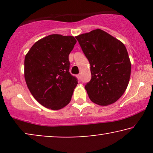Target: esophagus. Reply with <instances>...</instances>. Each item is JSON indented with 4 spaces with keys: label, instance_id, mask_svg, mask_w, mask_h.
Returning <instances> with one entry per match:
<instances>
[{
    "label": "esophagus",
    "instance_id": "34e87169",
    "mask_svg": "<svg viewBox=\"0 0 153 153\" xmlns=\"http://www.w3.org/2000/svg\"><path fill=\"white\" fill-rule=\"evenodd\" d=\"M76 77H77V78H78V79H79L81 78V75L79 74H77V75H76Z\"/></svg>",
    "mask_w": 153,
    "mask_h": 153
}]
</instances>
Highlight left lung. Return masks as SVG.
<instances>
[{"mask_svg":"<svg viewBox=\"0 0 153 153\" xmlns=\"http://www.w3.org/2000/svg\"><path fill=\"white\" fill-rule=\"evenodd\" d=\"M75 37L91 65V80L85 85L90 100L100 106L114 104L124 94L130 78L126 47L101 29Z\"/></svg>","mask_w":153,"mask_h":153,"instance_id":"left-lung-1","label":"left lung"}]
</instances>
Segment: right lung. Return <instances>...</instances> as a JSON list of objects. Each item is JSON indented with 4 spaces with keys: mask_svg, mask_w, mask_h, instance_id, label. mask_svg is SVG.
I'll list each match as a JSON object with an SVG mask.
<instances>
[{
    "mask_svg": "<svg viewBox=\"0 0 153 153\" xmlns=\"http://www.w3.org/2000/svg\"><path fill=\"white\" fill-rule=\"evenodd\" d=\"M76 42L73 36L50 35L37 41L25 56L27 86L46 108L59 110L71 101L78 82L69 72V54Z\"/></svg>",
    "mask_w": 153,
    "mask_h": 153,
    "instance_id": "right-lung-1",
    "label": "right lung"
}]
</instances>
